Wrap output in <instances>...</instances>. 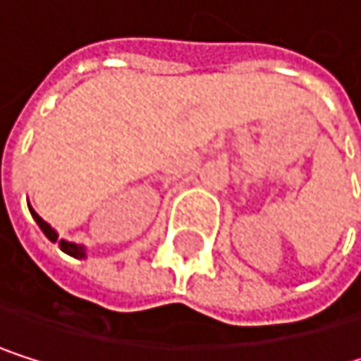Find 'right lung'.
<instances>
[{
	"mask_svg": "<svg viewBox=\"0 0 361 361\" xmlns=\"http://www.w3.org/2000/svg\"><path fill=\"white\" fill-rule=\"evenodd\" d=\"M30 214L34 216V221L38 223V227L43 229V233L47 235V238L51 240V243H58L60 245V249L64 251V253H68V255H73V257H86V249L82 247V245H75V243H68V240H60L58 238V233H56V229H51V225L47 223V221H43L40 219L32 207H30Z\"/></svg>",
	"mask_w": 361,
	"mask_h": 361,
	"instance_id": "add662e5",
	"label": "right lung"
}]
</instances>
